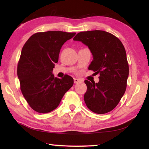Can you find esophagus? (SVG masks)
I'll use <instances>...</instances> for the list:
<instances>
[{
	"instance_id": "esophagus-1",
	"label": "esophagus",
	"mask_w": 149,
	"mask_h": 149,
	"mask_svg": "<svg viewBox=\"0 0 149 149\" xmlns=\"http://www.w3.org/2000/svg\"><path fill=\"white\" fill-rule=\"evenodd\" d=\"M74 81V84H78V83L80 82V81H79V79H75V78Z\"/></svg>"
}]
</instances>
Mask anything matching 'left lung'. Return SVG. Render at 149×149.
I'll return each mask as SVG.
<instances>
[{
  "instance_id": "1",
  "label": "left lung",
  "mask_w": 149,
  "mask_h": 149,
  "mask_svg": "<svg viewBox=\"0 0 149 149\" xmlns=\"http://www.w3.org/2000/svg\"><path fill=\"white\" fill-rule=\"evenodd\" d=\"M74 40L88 47L93 57L89 70L100 74L98 83L85 81V104L96 114L109 112L119 103L127 86L129 65L125 48L114 35L101 30L78 33Z\"/></svg>"
}]
</instances>
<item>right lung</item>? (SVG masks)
Segmentation results:
<instances>
[{
  "label": "right lung",
  "mask_w": 149,
  "mask_h": 149,
  "mask_svg": "<svg viewBox=\"0 0 149 149\" xmlns=\"http://www.w3.org/2000/svg\"><path fill=\"white\" fill-rule=\"evenodd\" d=\"M75 33L49 31L36 33L22 48L17 64L20 89L27 103L39 113H48L58 107L63 96L73 86L70 75L59 79L52 74L60 50Z\"/></svg>",
  "instance_id": "right-lung-1"
}]
</instances>
